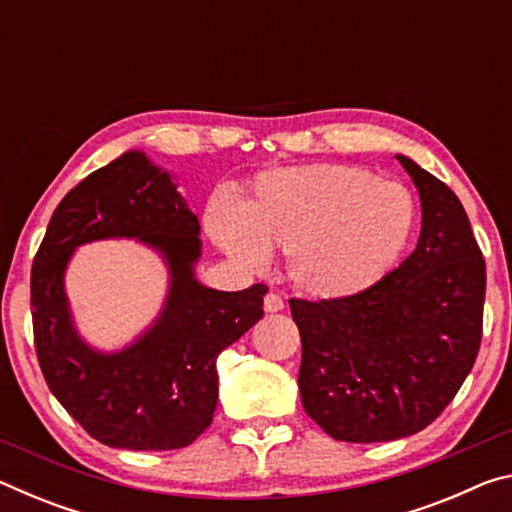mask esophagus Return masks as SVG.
Segmentation results:
<instances>
[{
	"label": "esophagus",
	"instance_id": "1",
	"mask_svg": "<svg viewBox=\"0 0 512 512\" xmlns=\"http://www.w3.org/2000/svg\"><path fill=\"white\" fill-rule=\"evenodd\" d=\"M282 309H284V300L277 296V293L268 291L264 296V311H266V314H277V311H282Z\"/></svg>",
	"mask_w": 512,
	"mask_h": 512
}]
</instances>
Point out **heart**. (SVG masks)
<instances>
[{"label": "heart", "mask_w": 512, "mask_h": 512, "mask_svg": "<svg viewBox=\"0 0 512 512\" xmlns=\"http://www.w3.org/2000/svg\"><path fill=\"white\" fill-rule=\"evenodd\" d=\"M415 228V203L395 180L350 164H307L266 173L241 205L214 196L205 230L225 255L262 266L287 253L302 296L339 302L361 296L393 271Z\"/></svg>", "instance_id": "heart-1"}]
</instances>
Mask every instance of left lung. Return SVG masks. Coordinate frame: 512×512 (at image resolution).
Returning a JSON list of instances; mask_svg holds the SVG:
<instances>
[{
  "label": "left lung",
  "mask_w": 512,
  "mask_h": 512,
  "mask_svg": "<svg viewBox=\"0 0 512 512\" xmlns=\"http://www.w3.org/2000/svg\"><path fill=\"white\" fill-rule=\"evenodd\" d=\"M420 194L422 228L404 262L361 296L289 300L300 329V397L345 443L422 431L454 400L481 343L485 262L458 196L397 153Z\"/></svg>",
  "instance_id": "8db88e82"
}]
</instances>
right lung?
Instances as JSON below:
<instances>
[{"label": "right lung", "mask_w": 512, "mask_h": 512, "mask_svg": "<svg viewBox=\"0 0 512 512\" xmlns=\"http://www.w3.org/2000/svg\"><path fill=\"white\" fill-rule=\"evenodd\" d=\"M135 238L168 268L159 316L117 351L84 341L64 289L76 247ZM198 219L171 171L142 149L121 153L60 201L31 271L36 352L49 391L99 443L133 452L178 449L212 424L216 357L264 316V284L219 291L196 277Z\"/></svg>", "instance_id": "add662e5"}]
</instances>
